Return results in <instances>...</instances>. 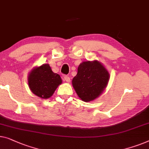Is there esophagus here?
<instances>
[{
  "mask_svg": "<svg viewBox=\"0 0 149 149\" xmlns=\"http://www.w3.org/2000/svg\"><path fill=\"white\" fill-rule=\"evenodd\" d=\"M64 81H66V82H68V83H69V82L70 81V77H68V76H67V75H64Z\"/></svg>",
  "mask_w": 149,
  "mask_h": 149,
  "instance_id": "34e87169",
  "label": "esophagus"
}]
</instances>
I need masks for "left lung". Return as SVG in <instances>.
Here are the masks:
<instances>
[{"label":"left lung","mask_w":149,"mask_h":149,"mask_svg":"<svg viewBox=\"0 0 149 149\" xmlns=\"http://www.w3.org/2000/svg\"><path fill=\"white\" fill-rule=\"evenodd\" d=\"M109 74L104 66L97 60L83 62L72 79V85L78 96L86 102L96 99L108 83Z\"/></svg>","instance_id":"obj_1"}]
</instances>
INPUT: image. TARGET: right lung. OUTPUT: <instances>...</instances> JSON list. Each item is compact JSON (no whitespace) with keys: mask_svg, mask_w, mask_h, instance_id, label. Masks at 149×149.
<instances>
[{"mask_svg":"<svg viewBox=\"0 0 149 149\" xmlns=\"http://www.w3.org/2000/svg\"><path fill=\"white\" fill-rule=\"evenodd\" d=\"M28 83L30 89L36 95L48 99L62 83V79L59 74L52 72L48 64H44L31 70L29 74Z\"/></svg>","mask_w":149,"mask_h":149,"instance_id":"obj_1","label":"right lung"}]
</instances>
